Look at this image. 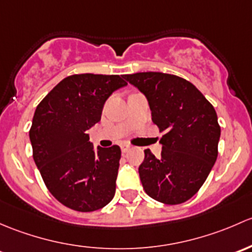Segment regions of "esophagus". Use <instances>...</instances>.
Wrapping results in <instances>:
<instances>
[{"label": "esophagus", "instance_id": "obj_1", "mask_svg": "<svg viewBox=\"0 0 252 252\" xmlns=\"http://www.w3.org/2000/svg\"><path fill=\"white\" fill-rule=\"evenodd\" d=\"M129 149H131V145H128V144H126V143L121 144V152H123V153L128 152Z\"/></svg>", "mask_w": 252, "mask_h": 252}]
</instances>
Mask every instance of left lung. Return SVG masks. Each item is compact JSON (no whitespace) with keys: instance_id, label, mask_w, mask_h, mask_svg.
Here are the masks:
<instances>
[{"instance_id":"8db88e82","label":"left lung","mask_w":252,"mask_h":252,"mask_svg":"<svg viewBox=\"0 0 252 252\" xmlns=\"http://www.w3.org/2000/svg\"><path fill=\"white\" fill-rule=\"evenodd\" d=\"M124 77L147 97L153 123L165 132L161 158L144 150L142 186L157 201L182 204L201 188L216 162L221 136L216 110L193 84L176 75L148 71Z\"/></svg>"}]
</instances>
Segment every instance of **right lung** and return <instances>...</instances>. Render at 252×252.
<instances>
[{
	"label": "right lung",
	"mask_w": 252,
	"mask_h": 252,
	"mask_svg": "<svg viewBox=\"0 0 252 252\" xmlns=\"http://www.w3.org/2000/svg\"><path fill=\"white\" fill-rule=\"evenodd\" d=\"M126 85L119 75H71L36 108L29 132L33 161L52 195L69 209L95 211L114 198L120 147L94 152L87 131L111 93Z\"/></svg>",
	"instance_id": "add662e5"
}]
</instances>
